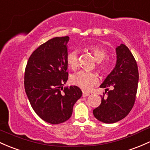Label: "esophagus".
<instances>
[{
  "mask_svg": "<svg viewBox=\"0 0 150 150\" xmlns=\"http://www.w3.org/2000/svg\"><path fill=\"white\" fill-rule=\"evenodd\" d=\"M89 94H88V92H86V91H83V94H82V96L84 97V96H88Z\"/></svg>",
  "mask_w": 150,
  "mask_h": 150,
  "instance_id": "1",
  "label": "esophagus"
}]
</instances>
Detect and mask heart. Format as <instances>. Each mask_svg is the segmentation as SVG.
<instances>
[{
    "instance_id": "heart-1",
    "label": "heart",
    "mask_w": 150,
    "mask_h": 150,
    "mask_svg": "<svg viewBox=\"0 0 150 150\" xmlns=\"http://www.w3.org/2000/svg\"><path fill=\"white\" fill-rule=\"evenodd\" d=\"M87 49L94 56L95 59L98 62V69L101 73L107 74L112 69V63L108 62H102V61L107 56V51L103 48L98 46H88ZM67 63L69 67L72 70H76L79 67V51L73 50L69 53L67 57ZM97 75L93 72L86 71H81L72 76L71 81L75 86H79L83 90H89L94 85L98 82Z\"/></svg>"
}]
</instances>
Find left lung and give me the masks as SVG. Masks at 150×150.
Listing matches in <instances>:
<instances>
[{
	"mask_svg": "<svg viewBox=\"0 0 150 150\" xmlns=\"http://www.w3.org/2000/svg\"><path fill=\"white\" fill-rule=\"evenodd\" d=\"M116 54L115 67L100 85L106 88L101 104L93 110L98 120L107 124L115 123L129 113L134 104L139 81L137 64L128 47L122 43L116 48ZM110 86L113 87L112 90L108 88Z\"/></svg>",
	"mask_w": 150,
	"mask_h": 150,
	"instance_id": "1",
	"label": "left lung"
}]
</instances>
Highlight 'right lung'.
I'll return each instance as SVG.
<instances>
[{"instance_id": "1", "label": "right lung", "mask_w": 150, "mask_h": 150, "mask_svg": "<svg viewBox=\"0 0 150 150\" xmlns=\"http://www.w3.org/2000/svg\"><path fill=\"white\" fill-rule=\"evenodd\" d=\"M69 36L56 37L43 43L28 59L24 87L32 108L48 123L58 125L71 117L82 91L78 86L64 87L68 80L67 57Z\"/></svg>"}]
</instances>
